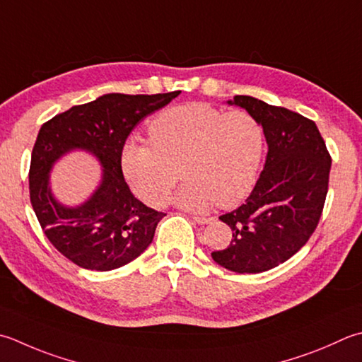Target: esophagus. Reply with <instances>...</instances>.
I'll list each match as a JSON object with an SVG mask.
<instances>
[{
	"instance_id": "esophagus-1",
	"label": "esophagus",
	"mask_w": 362,
	"mask_h": 362,
	"mask_svg": "<svg viewBox=\"0 0 362 362\" xmlns=\"http://www.w3.org/2000/svg\"><path fill=\"white\" fill-rule=\"evenodd\" d=\"M193 219L197 224H209L214 221V218H210V216H193Z\"/></svg>"
}]
</instances>
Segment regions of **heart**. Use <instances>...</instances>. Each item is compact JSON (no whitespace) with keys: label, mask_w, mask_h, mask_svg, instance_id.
Masks as SVG:
<instances>
[{"label":"heart","mask_w":362,"mask_h":362,"mask_svg":"<svg viewBox=\"0 0 362 362\" xmlns=\"http://www.w3.org/2000/svg\"><path fill=\"white\" fill-rule=\"evenodd\" d=\"M151 143H127L120 155L125 180L141 201L160 205L179 180L173 201L204 211L216 202L229 209L242 202L257 182L265 134L246 111L226 112L209 103L161 111L148 125Z\"/></svg>","instance_id":"heart-1"}]
</instances>
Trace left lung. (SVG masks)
Masks as SVG:
<instances>
[{"label": "left lung", "instance_id": "8db88e82", "mask_svg": "<svg viewBox=\"0 0 362 362\" xmlns=\"http://www.w3.org/2000/svg\"><path fill=\"white\" fill-rule=\"evenodd\" d=\"M228 103L259 120L268 153L246 202L219 216L232 229V240L211 257L230 272L262 273L284 264L314 233L327 199L331 157L314 120L250 95Z\"/></svg>", "mask_w": 362, "mask_h": 362}]
</instances>
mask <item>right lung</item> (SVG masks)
Returning a JSON list of instances; mask_svg holds the SVG:
<instances>
[{
  "mask_svg": "<svg viewBox=\"0 0 362 362\" xmlns=\"http://www.w3.org/2000/svg\"><path fill=\"white\" fill-rule=\"evenodd\" d=\"M180 94H105L72 106L40 127L33 148L30 197L40 228L64 257L86 270L110 272L141 256L152 243L161 211L133 196L120 155L132 130ZM72 150L89 151L103 166V179L88 202L67 208L49 187L54 163Z\"/></svg>",
  "mask_w": 362,
  "mask_h": 362,
  "instance_id": "add662e5",
  "label": "right lung"
}]
</instances>
